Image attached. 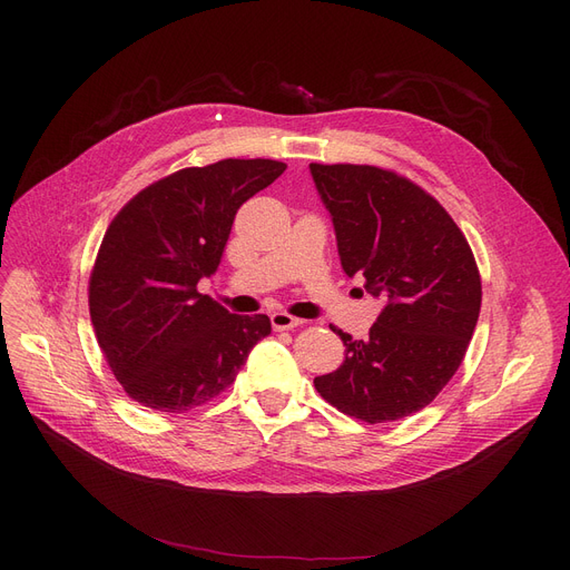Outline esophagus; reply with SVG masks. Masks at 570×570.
I'll list each match as a JSON object with an SVG mask.
<instances>
[{"mask_svg": "<svg viewBox=\"0 0 570 570\" xmlns=\"http://www.w3.org/2000/svg\"><path fill=\"white\" fill-rule=\"evenodd\" d=\"M269 321H273L275 331H293V327L303 325V318H295V316H291V314H286V312L269 314Z\"/></svg>", "mask_w": 570, "mask_h": 570, "instance_id": "1", "label": "esophagus"}]
</instances>
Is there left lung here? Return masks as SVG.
Here are the masks:
<instances>
[{"label": "left lung", "mask_w": 570, "mask_h": 570, "mask_svg": "<svg viewBox=\"0 0 570 570\" xmlns=\"http://www.w3.org/2000/svg\"><path fill=\"white\" fill-rule=\"evenodd\" d=\"M348 277L385 307L367 340L333 331L340 370L314 379L325 402L370 425L425 409L453 379L481 314V273L464 233L411 179L376 166L309 164Z\"/></svg>", "instance_id": "obj_1"}]
</instances>
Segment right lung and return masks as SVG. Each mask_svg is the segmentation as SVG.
Listing matches in <instances>:
<instances>
[{
    "label": "right lung",
    "mask_w": 570,
    "mask_h": 570,
    "mask_svg": "<svg viewBox=\"0 0 570 570\" xmlns=\"http://www.w3.org/2000/svg\"><path fill=\"white\" fill-rule=\"evenodd\" d=\"M286 164L224 159L138 191L110 222L89 275V316L106 361L138 404L185 413L235 381L273 325L198 293L215 275L239 205Z\"/></svg>",
    "instance_id": "1"
}]
</instances>
